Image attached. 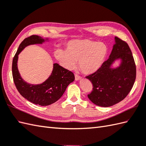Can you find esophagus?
I'll return each instance as SVG.
<instances>
[{"label":"esophagus","instance_id":"esophagus-1","mask_svg":"<svg viewBox=\"0 0 146 146\" xmlns=\"http://www.w3.org/2000/svg\"><path fill=\"white\" fill-rule=\"evenodd\" d=\"M74 76H75V80L76 81L80 80L81 78V77L80 76H79V75H78V74H75V75H74Z\"/></svg>","mask_w":146,"mask_h":146}]
</instances>
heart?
Here are the masks:
<instances>
[{"label":"heart","mask_w":146,"mask_h":146,"mask_svg":"<svg viewBox=\"0 0 146 146\" xmlns=\"http://www.w3.org/2000/svg\"><path fill=\"white\" fill-rule=\"evenodd\" d=\"M108 53L107 45L88 39H73L66 44V50L57 49L54 52L55 58L67 70H73L78 61L82 72L91 74L100 70Z\"/></svg>","instance_id":"heart-1"}]
</instances>
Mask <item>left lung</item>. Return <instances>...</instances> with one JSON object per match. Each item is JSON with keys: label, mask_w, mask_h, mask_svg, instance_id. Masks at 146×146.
I'll list each match as a JSON object with an SVG mask.
<instances>
[{"label": "left lung", "mask_w": 146, "mask_h": 146, "mask_svg": "<svg viewBox=\"0 0 146 146\" xmlns=\"http://www.w3.org/2000/svg\"><path fill=\"white\" fill-rule=\"evenodd\" d=\"M117 60L119 65L113 66ZM136 68L127 43L114 37V44L109 58L96 72L86 76L93 84V91L88 97L101 107H110L123 100L133 88Z\"/></svg>", "instance_id": "left-lung-1"}]
</instances>
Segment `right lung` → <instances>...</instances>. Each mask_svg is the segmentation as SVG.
<instances>
[{"label":"right lung","mask_w":146,"mask_h":146,"mask_svg":"<svg viewBox=\"0 0 146 146\" xmlns=\"http://www.w3.org/2000/svg\"><path fill=\"white\" fill-rule=\"evenodd\" d=\"M48 37L43 38L32 35L20 44L12 62V76L17 89L21 95L30 102L40 106H48L55 103L62 96L67 86L74 80L72 72L65 69L58 63H53L52 73L41 84H30L23 80L18 69L19 55L27 46L49 42Z\"/></svg>","instance_id":"obj_1"}]
</instances>
